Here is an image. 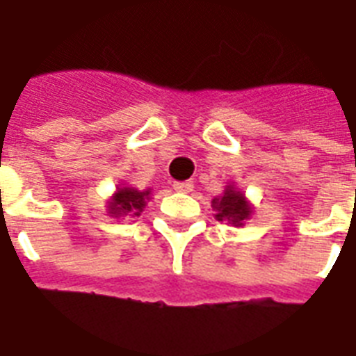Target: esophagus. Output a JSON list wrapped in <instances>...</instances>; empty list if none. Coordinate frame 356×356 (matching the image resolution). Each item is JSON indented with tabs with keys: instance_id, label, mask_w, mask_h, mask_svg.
<instances>
[{
	"instance_id": "34e87169",
	"label": "esophagus",
	"mask_w": 356,
	"mask_h": 356,
	"mask_svg": "<svg viewBox=\"0 0 356 356\" xmlns=\"http://www.w3.org/2000/svg\"><path fill=\"white\" fill-rule=\"evenodd\" d=\"M172 188L176 189V191H181V193H188V191H191V188H193V184L191 181H175L172 184Z\"/></svg>"
}]
</instances>
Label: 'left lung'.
<instances>
[{"label": "left lung", "mask_w": 356, "mask_h": 356, "mask_svg": "<svg viewBox=\"0 0 356 356\" xmlns=\"http://www.w3.org/2000/svg\"><path fill=\"white\" fill-rule=\"evenodd\" d=\"M212 204L216 209V218L220 222L227 220L233 225H243L246 218L250 216V207L245 201L243 193H238L233 188L225 189L224 197L222 199H214Z\"/></svg>", "instance_id": "left-lung-1"}]
</instances>
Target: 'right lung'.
<instances>
[{
	"label": "right lung",
	"instance_id": "obj_1",
	"mask_svg": "<svg viewBox=\"0 0 356 356\" xmlns=\"http://www.w3.org/2000/svg\"><path fill=\"white\" fill-rule=\"evenodd\" d=\"M149 191H138V189L123 188L119 189L115 197L111 199L110 212L115 216H140V212L146 207V199Z\"/></svg>",
	"mask_w": 356,
	"mask_h": 356
}]
</instances>
